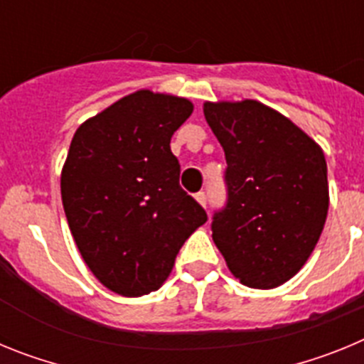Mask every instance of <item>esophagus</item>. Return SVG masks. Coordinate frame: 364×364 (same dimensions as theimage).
Here are the masks:
<instances>
[{
  "mask_svg": "<svg viewBox=\"0 0 364 364\" xmlns=\"http://www.w3.org/2000/svg\"><path fill=\"white\" fill-rule=\"evenodd\" d=\"M195 198H197V202L198 204L202 205V208H205V202H208V197H205V193H197V195H195Z\"/></svg>",
  "mask_w": 364,
  "mask_h": 364,
  "instance_id": "obj_1",
  "label": "esophagus"
}]
</instances>
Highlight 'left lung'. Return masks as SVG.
<instances>
[{
	"label": "left lung",
	"mask_w": 364,
	"mask_h": 364,
	"mask_svg": "<svg viewBox=\"0 0 364 364\" xmlns=\"http://www.w3.org/2000/svg\"><path fill=\"white\" fill-rule=\"evenodd\" d=\"M204 117L228 164L215 244L242 284L277 288L306 264L323 233L330 204L323 149L257 100L205 102Z\"/></svg>",
	"instance_id": "obj_1"
}]
</instances>
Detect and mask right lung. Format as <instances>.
<instances>
[{"instance_id": "right-lung-1", "label": "right lung", "mask_w": 364, "mask_h": 364, "mask_svg": "<svg viewBox=\"0 0 364 364\" xmlns=\"http://www.w3.org/2000/svg\"><path fill=\"white\" fill-rule=\"evenodd\" d=\"M188 98L147 89L80 125L62 169V202L82 259L124 297L159 290L180 247L208 215L180 188L171 136Z\"/></svg>"}]
</instances>
